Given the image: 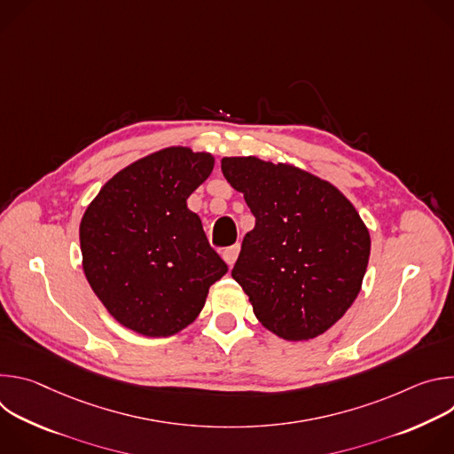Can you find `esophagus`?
<instances>
[{
  "label": "esophagus",
  "mask_w": 454,
  "mask_h": 454,
  "mask_svg": "<svg viewBox=\"0 0 454 454\" xmlns=\"http://www.w3.org/2000/svg\"><path fill=\"white\" fill-rule=\"evenodd\" d=\"M239 253H240V244H239V242L224 249V253H223V258H224V262H226L230 268L235 264V261H237Z\"/></svg>",
  "instance_id": "obj_1"
}]
</instances>
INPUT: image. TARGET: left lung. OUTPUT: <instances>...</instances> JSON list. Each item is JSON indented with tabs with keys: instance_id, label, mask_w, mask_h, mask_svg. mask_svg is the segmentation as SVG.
<instances>
[{
	"instance_id": "8db88e82",
	"label": "left lung",
	"mask_w": 454,
	"mask_h": 454,
	"mask_svg": "<svg viewBox=\"0 0 454 454\" xmlns=\"http://www.w3.org/2000/svg\"><path fill=\"white\" fill-rule=\"evenodd\" d=\"M254 215L231 277L262 325L287 341L327 333L357 298L370 231L345 193L293 163L221 160Z\"/></svg>"
}]
</instances>
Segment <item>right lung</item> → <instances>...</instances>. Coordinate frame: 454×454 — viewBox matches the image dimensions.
<instances>
[{
	"label": "right lung",
	"mask_w": 454,
	"mask_h": 454,
	"mask_svg": "<svg viewBox=\"0 0 454 454\" xmlns=\"http://www.w3.org/2000/svg\"><path fill=\"white\" fill-rule=\"evenodd\" d=\"M214 165L210 153L165 147L123 167L88 205L79 228L82 270L125 329L147 338L181 333L226 275L200 215L186 207Z\"/></svg>",
	"instance_id": "right-lung-1"
}]
</instances>
